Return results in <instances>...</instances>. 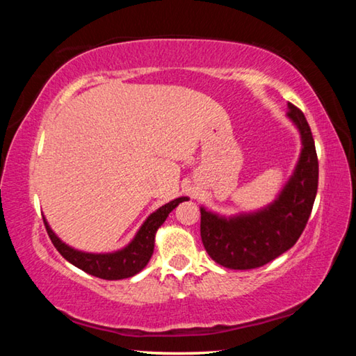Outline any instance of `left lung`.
<instances>
[{
    "instance_id": "8db88e82",
    "label": "left lung",
    "mask_w": 356,
    "mask_h": 356,
    "mask_svg": "<svg viewBox=\"0 0 356 356\" xmlns=\"http://www.w3.org/2000/svg\"><path fill=\"white\" fill-rule=\"evenodd\" d=\"M287 118L297 125L301 154L297 168L276 201L254 213L220 216L201 207V238L216 264L251 270L273 261L297 243L317 195L318 161L305 114L289 104Z\"/></svg>"
}]
</instances>
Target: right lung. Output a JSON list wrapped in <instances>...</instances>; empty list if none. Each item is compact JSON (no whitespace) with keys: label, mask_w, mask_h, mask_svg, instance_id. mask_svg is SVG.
<instances>
[{"label":"right lung","mask_w":356,"mask_h":356,"mask_svg":"<svg viewBox=\"0 0 356 356\" xmlns=\"http://www.w3.org/2000/svg\"><path fill=\"white\" fill-rule=\"evenodd\" d=\"M188 201V197H177L171 202L165 204L160 209H156L154 213L147 216V220L143 222L140 231L136 232L135 238L125 246V248L114 251V252H105V254H95V252H84L74 250L72 246L61 242L51 227L48 226L47 220L44 218L48 237H50L51 243L59 251L65 261H69L72 265H75L83 272H86L92 276H97L102 280H124L130 278L140 273L141 270L146 267L150 256L154 252V243H155V234L156 229L163 225L168 215L171 213L172 209H176L180 202Z\"/></svg>","instance_id":"add662e5"}]
</instances>
